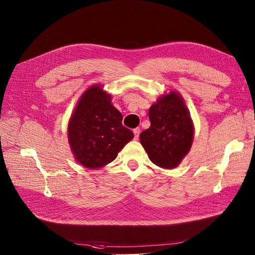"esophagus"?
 I'll return each mask as SVG.
<instances>
[{
	"instance_id": "34e87169",
	"label": "esophagus",
	"mask_w": 255,
	"mask_h": 255,
	"mask_svg": "<svg viewBox=\"0 0 255 255\" xmlns=\"http://www.w3.org/2000/svg\"><path fill=\"white\" fill-rule=\"evenodd\" d=\"M133 133H134V139H135V140L139 139V135H140V128H134V129H133Z\"/></svg>"
}]
</instances>
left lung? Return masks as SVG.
<instances>
[{"label": "left lung", "instance_id": "left-lung-1", "mask_svg": "<svg viewBox=\"0 0 255 255\" xmlns=\"http://www.w3.org/2000/svg\"><path fill=\"white\" fill-rule=\"evenodd\" d=\"M150 127L140 141L150 161L162 169H175L191 148L194 126L185 100L171 90L159 96L148 111Z\"/></svg>", "mask_w": 255, "mask_h": 255}]
</instances>
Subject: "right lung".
I'll return each instance as SVG.
<instances>
[{"mask_svg": "<svg viewBox=\"0 0 255 255\" xmlns=\"http://www.w3.org/2000/svg\"><path fill=\"white\" fill-rule=\"evenodd\" d=\"M123 115L112 105V95L97 83L80 96L67 127L70 149L76 161L87 169L112 162L133 132L122 125Z\"/></svg>", "mask_w": 255, "mask_h": 255, "instance_id": "right-lung-1", "label": "right lung"}]
</instances>
